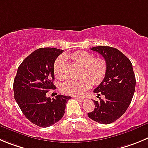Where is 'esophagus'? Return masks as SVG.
Masks as SVG:
<instances>
[{"instance_id":"esophagus-1","label":"esophagus","mask_w":148,"mask_h":148,"mask_svg":"<svg viewBox=\"0 0 148 148\" xmlns=\"http://www.w3.org/2000/svg\"><path fill=\"white\" fill-rule=\"evenodd\" d=\"M75 98L77 99V100L79 101V102H86V101L87 100V99H82V98H80V97H75Z\"/></svg>"}]
</instances>
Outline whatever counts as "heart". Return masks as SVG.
Here are the masks:
<instances>
[{
    "label": "heart",
    "instance_id": "b5f03b06",
    "mask_svg": "<svg viewBox=\"0 0 148 148\" xmlns=\"http://www.w3.org/2000/svg\"><path fill=\"white\" fill-rule=\"evenodd\" d=\"M71 60L83 67L81 79H69L60 86L61 91L68 95L82 96L90 88L93 82L96 85L102 82L107 72V64L102 58H96L94 54L85 51H78L69 55ZM55 77L59 79L67 76V58L60 56L54 65Z\"/></svg>",
    "mask_w": 148,
    "mask_h": 148
}]
</instances>
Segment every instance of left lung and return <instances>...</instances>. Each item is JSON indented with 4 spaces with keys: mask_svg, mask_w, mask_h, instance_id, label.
Segmentation results:
<instances>
[{
    "mask_svg": "<svg viewBox=\"0 0 148 148\" xmlns=\"http://www.w3.org/2000/svg\"><path fill=\"white\" fill-rule=\"evenodd\" d=\"M91 50L99 53L107 64L106 77L94 90L106 98L94 100L95 108L88 116L95 122L107 125L122 116L130 106L135 91V74L130 60L118 49L102 46Z\"/></svg>",
    "mask_w": 148,
    "mask_h": 148,
    "instance_id": "obj_1",
    "label": "left lung"
}]
</instances>
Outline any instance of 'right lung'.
<instances>
[{
    "label": "right lung",
    "instance_id": "right-lung-1",
    "mask_svg": "<svg viewBox=\"0 0 148 148\" xmlns=\"http://www.w3.org/2000/svg\"><path fill=\"white\" fill-rule=\"evenodd\" d=\"M63 50L40 48L23 61L14 79L16 102L31 122L42 127L51 126L62 119L71 97L58 95L51 99L46 94L55 88L54 65Z\"/></svg>",
    "mask_w": 148,
    "mask_h": 148
}]
</instances>
